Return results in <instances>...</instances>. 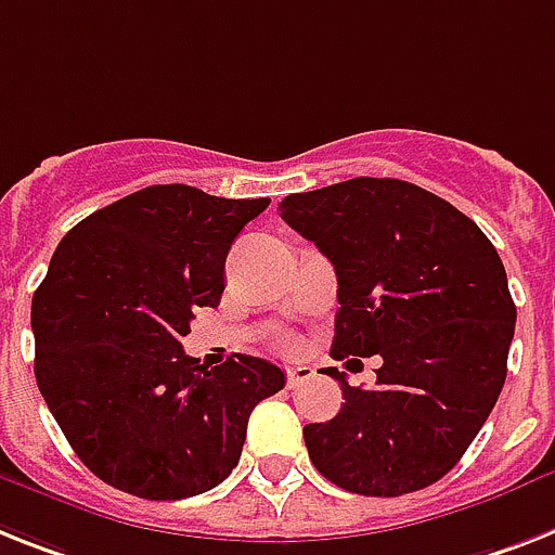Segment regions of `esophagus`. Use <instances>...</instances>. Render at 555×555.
I'll use <instances>...</instances> for the list:
<instances>
[{"label": "esophagus", "instance_id": "esophagus-1", "mask_svg": "<svg viewBox=\"0 0 555 555\" xmlns=\"http://www.w3.org/2000/svg\"><path fill=\"white\" fill-rule=\"evenodd\" d=\"M311 377H314V369H311V365L295 363L286 369V386L288 388H300L304 383H309Z\"/></svg>", "mask_w": 555, "mask_h": 555}]
</instances>
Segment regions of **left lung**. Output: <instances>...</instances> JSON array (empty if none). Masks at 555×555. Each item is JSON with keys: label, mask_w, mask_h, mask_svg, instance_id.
<instances>
[{"label": "left lung", "mask_w": 555, "mask_h": 555, "mask_svg": "<svg viewBox=\"0 0 555 555\" xmlns=\"http://www.w3.org/2000/svg\"><path fill=\"white\" fill-rule=\"evenodd\" d=\"M281 218L337 272L332 357H383L377 386L304 428L343 491H423L468 451L505 386L516 306L485 232L423 186L351 178L281 201Z\"/></svg>", "instance_id": "8db88e82"}]
</instances>
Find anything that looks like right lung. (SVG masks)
Instances as JSON below:
<instances>
[{
	"label": "right lung",
	"mask_w": 555,
	"mask_h": 555,
	"mask_svg": "<svg viewBox=\"0 0 555 555\" xmlns=\"http://www.w3.org/2000/svg\"><path fill=\"white\" fill-rule=\"evenodd\" d=\"M267 206L155 184L87 215L53 251L30 306L36 383L102 482L186 499L241 460L251 409L286 377L246 354L206 369L181 340L192 311L221 304L229 246Z\"/></svg>",
	"instance_id": "1"
}]
</instances>
